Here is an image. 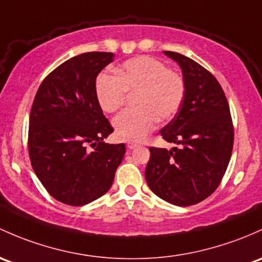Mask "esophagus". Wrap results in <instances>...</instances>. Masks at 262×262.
Listing matches in <instances>:
<instances>
[{
    "mask_svg": "<svg viewBox=\"0 0 262 262\" xmlns=\"http://www.w3.org/2000/svg\"><path fill=\"white\" fill-rule=\"evenodd\" d=\"M126 147H128L129 149H134V148L138 147V144H137V143H133V142H129L128 144H126Z\"/></svg>",
    "mask_w": 262,
    "mask_h": 262,
    "instance_id": "1",
    "label": "esophagus"
}]
</instances>
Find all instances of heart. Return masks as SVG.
<instances>
[{"instance_id": "b5f03b06", "label": "heart", "mask_w": 262, "mask_h": 262, "mask_svg": "<svg viewBox=\"0 0 262 262\" xmlns=\"http://www.w3.org/2000/svg\"><path fill=\"white\" fill-rule=\"evenodd\" d=\"M114 76L100 74L95 82V96L105 113L117 112L125 103L126 94H136V109L125 110L113 120L115 136L138 142L148 136L157 120L167 122L180 109L184 82L180 74L168 70L159 60L138 56L114 69Z\"/></svg>"}]
</instances>
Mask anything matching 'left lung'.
Segmentation results:
<instances>
[{
  "label": "left lung",
  "mask_w": 262,
  "mask_h": 262,
  "mask_svg": "<svg viewBox=\"0 0 262 262\" xmlns=\"http://www.w3.org/2000/svg\"><path fill=\"white\" fill-rule=\"evenodd\" d=\"M163 54L180 65L184 96L161 136L181 148H150L145 181L159 198L184 207L219 187L232 153V120L224 90L210 71L178 52Z\"/></svg>",
  "instance_id": "1"
}]
</instances>
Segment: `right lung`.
Listing matches in <instances>:
<instances>
[{
  "instance_id": "add662e5",
  "label": "right lung",
  "mask_w": 262,
  "mask_h": 262,
  "mask_svg": "<svg viewBox=\"0 0 262 262\" xmlns=\"http://www.w3.org/2000/svg\"><path fill=\"white\" fill-rule=\"evenodd\" d=\"M113 52H85L57 66L42 81L30 113L32 168L55 200L84 206L105 194L125 145L103 140L113 133L95 96L96 76ZM90 144L94 150L87 149Z\"/></svg>"
}]
</instances>
